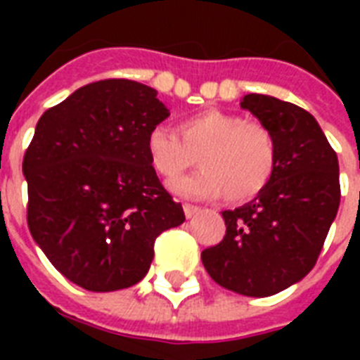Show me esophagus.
Masks as SVG:
<instances>
[{"label":"esophagus","mask_w":360,"mask_h":360,"mask_svg":"<svg viewBox=\"0 0 360 360\" xmlns=\"http://www.w3.org/2000/svg\"><path fill=\"white\" fill-rule=\"evenodd\" d=\"M183 211H185L186 219H192V217L200 211V207H198V205H192V203H183Z\"/></svg>","instance_id":"34e87169"}]
</instances>
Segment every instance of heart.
<instances>
[{"instance_id":"heart-1","label":"heart","mask_w":360,"mask_h":360,"mask_svg":"<svg viewBox=\"0 0 360 360\" xmlns=\"http://www.w3.org/2000/svg\"><path fill=\"white\" fill-rule=\"evenodd\" d=\"M175 130L155 127L147 134V157L164 181L177 179L200 158L202 169L174 183L183 196H224L245 203L259 196L273 179L278 147L259 121L224 110H203L177 123Z\"/></svg>"}]
</instances>
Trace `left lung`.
Instances as JSON below:
<instances>
[{"label":"left lung","instance_id":"left-lung-1","mask_svg":"<svg viewBox=\"0 0 360 360\" xmlns=\"http://www.w3.org/2000/svg\"><path fill=\"white\" fill-rule=\"evenodd\" d=\"M240 108L271 129L278 162L259 196L222 213L224 239L205 248L202 262L226 290L269 297L304 278L318 262L340 205L338 157L301 106L250 93Z\"/></svg>","mask_w":360,"mask_h":360}]
</instances>
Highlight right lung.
<instances>
[{
  "label": "right lung",
  "mask_w": 360,
  "mask_h": 360,
  "mask_svg": "<svg viewBox=\"0 0 360 360\" xmlns=\"http://www.w3.org/2000/svg\"><path fill=\"white\" fill-rule=\"evenodd\" d=\"M169 115L157 91L110 78L48 108L25 149L27 226L65 278L124 290L151 267L155 240L185 222L158 181L147 134Z\"/></svg>",
  "instance_id": "add662e5"
}]
</instances>
